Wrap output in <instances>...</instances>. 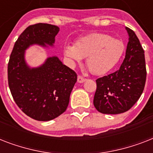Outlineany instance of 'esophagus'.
Returning a JSON list of instances; mask_svg holds the SVG:
<instances>
[{
    "instance_id": "esophagus-1",
    "label": "esophagus",
    "mask_w": 153,
    "mask_h": 153,
    "mask_svg": "<svg viewBox=\"0 0 153 153\" xmlns=\"http://www.w3.org/2000/svg\"><path fill=\"white\" fill-rule=\"evenodd\" d=\"M85 81H86V79H84L83 77L80 76V75L78 76V82H79V83H82V82H84Z\"/></svg>"
}]
</instances>
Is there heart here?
<instances>
[{
	"instance_id": "heart-1",
	"label": "heart",
	"mask_w": 153,
	"mask_h": 153,
	"mask_svg": "<svg viewBox=\"0 0 153 153\" xmlns=\"http://www.w3.org/2000/svg\"><path fill=\"white\" fill-rule=\"evenodd\" d=\"M125 51L123 42L104 33H92L76 40L74 45L67 44L63 55L71 65L86 58V64L91 73L104 74L113 69Z\"/></svg>"
}]
</instances>
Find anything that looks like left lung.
<instances>
[{
    "label": "left lung",
    "mask_w": 153,
    "mask_h": 153,
    "mask_svg": "<svg viewBox=\"0 0 153 153\" xmlns=\"http://www.w3.org/2000/svg\"><path fill=\"white\" fill-rule=\"evenodd\" d=\"M128 42L126 58L117 71L96 80L94 105L105 114L128 111L140 98L146 81L145 51L133 30L126 27Z\"/></svg>",
    "instance_id": "1"
}]
</instances>
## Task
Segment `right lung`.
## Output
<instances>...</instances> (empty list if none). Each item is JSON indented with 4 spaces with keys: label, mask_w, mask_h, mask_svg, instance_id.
Here are the masks:
<instances>
[{
    "label": "right lung",
    "mask_w": 153,
    "mask_h": 153,
    "mask_svg": "<svg viewBox=\"0 0 153 153\" xmlns=\"http://www.w3.org/2000/svg\"><path fill=\"white\" fill-rule=\"evenodd\" d=\"M59 27L39 23L30 25L16 41L8 64V81L18 107L32 119L48 121L64 113L77 82L76 73L57 56L48 58L38 67H30L25 51L36 44L53 47Z\"/></svg>",
    "instance_id": "add662e5"
}]
</instances>
